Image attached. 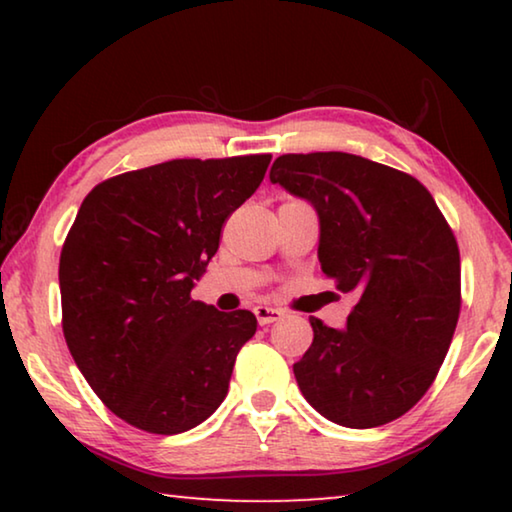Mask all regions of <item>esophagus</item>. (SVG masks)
<instances>
[{
  "label": "esophagus",
  "instance_id": "34e87169",
  "mask_svg": "<svg viewBox=\"0 0 512 512\" xmlns=\"http://www.w3.org/2000/svg\"><path fill=\"white\" fill-rule=\"evenodd\" d=\"M255 316H257L259 325H271V323H275V320H280L284 316V311L275 309V307H268V305H257Z\"/></svg>",
  "mask_w": 512,
  "mask_h": 512
}]
</instances>
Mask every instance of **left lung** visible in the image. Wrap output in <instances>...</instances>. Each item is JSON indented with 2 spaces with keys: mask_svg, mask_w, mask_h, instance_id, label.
Returning <instances> with one entry per match:
<instances>
[{
  "mask_svg": "<svg viewBox=\"0 0 512 512\" xmlns=\"http://www.w3.org/2000/svg\"><path fill=\"white\" fill-rule=\"evenodd\" d=\"M271 183L311 203L318 262L357 305L343 329L309 318L314 343L293 375L323 418L370 429L429 391L461 311V257L445 216L409 173L361 155L289 153Z\"/></svg>",
  "mask_w": 512,
  "mask_h": 512,
  "instance_id": "left-lung-1",
  "label": "left lung"
}]
</instances>
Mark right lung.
Segmentation results:
<instances>
[{"instance_id": "add662e5", "label": "right lung", "mask_w": 512, "mask_h": 512, "mask_svg": "<svg viewBox=\"0 0 512 512\" xmlns=\"http://www.w3.org/2000/svg\"><path fill=\"white\" fill-rule=\"evenodd\" d=\"M268 162L171 160L103 180L81 203L58 268L65 341L99 400L133 427L189 431L228 395L257 318L192 289Z\"/></svg>"}]
</instances>
